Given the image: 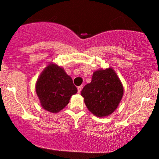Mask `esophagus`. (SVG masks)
Masks as SVG:
<instances>
[{"instance_id": "1", "label": "esophagus", "mask_w": 159, "mask_h": 159, "mask_svg": "<svg viewBox=\"0 0 159 159\" xmlns=\"http://www.w3.org/2000/svg\"><path fill=\"white\" fill-rule=\"evenodd\" d=\"M82 86L81 85V86H79L77 88V90H78V93H80V92H81V90H82Z\"/></svg>"}]
</instances>
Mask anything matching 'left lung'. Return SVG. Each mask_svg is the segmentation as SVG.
Here are the masks:
<instances>
[{
    "label": "left lung",
    "instance_id": "obj_1",
    "mask_svg": "<svg viewBox=\"0 0 159 159\" xmlns=\"http://www.w3.org/2000/svg\"><path fill=\"white\" fill-rule=\"evenodd\" d=\"M123 93L122 84L111 68L94 71L90 83L81 91L87 108L98 117L111 114L120 103Z\"/></svg>",
    "mask_w": 159,
    "mask_h": 159
}]
</instances>
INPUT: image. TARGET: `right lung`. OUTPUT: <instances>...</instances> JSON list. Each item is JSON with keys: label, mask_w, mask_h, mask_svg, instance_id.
Wrapping results in <instances>:
<instances>
[{"label": "right lung", "mask_w": 159, "mask_h": 159, "mask_svg": "<svg viewBox=\"0 0 159 159\" xmlns=\"http://www.w3.org/2000/svg\"><path fill=\"white\" fill-rule=\"evenodd\" d=\"M77 92L72 79L56 64L48 65L36 83V93L41 106L51 113L63 109L69 103L71 95Z\"/></svg>", "instance_id": "add662e5"}]
</instances>
